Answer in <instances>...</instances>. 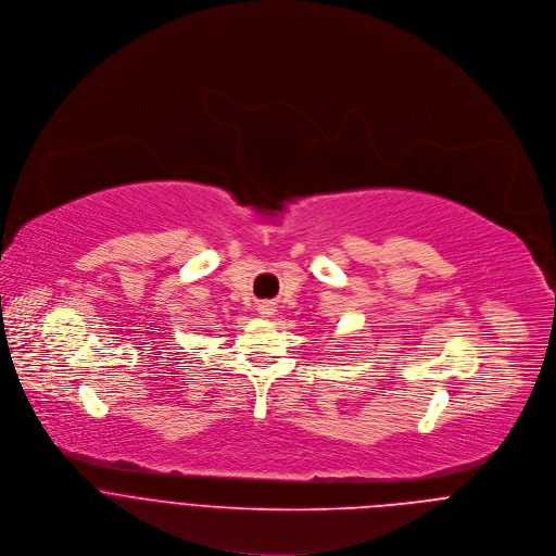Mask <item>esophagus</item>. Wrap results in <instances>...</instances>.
I'll return each instance as SVG.
<instances>
[{
	"label": "esophagus",
	"instance_id": "obj_1",
	"mask_svg": "<svg viewBox=\"0 0 556 556\" xmlns=\"http://www.w3.org/2000/svg\"><path fill=\"white\" fill-rule=\"evenodd\" d=\"M258 313H261L263 317H274V315H276L274 302H261V304H258Z\"/></svg>",
	"mask_w": 556,
	"mask_h": 556
}]
</instances>
